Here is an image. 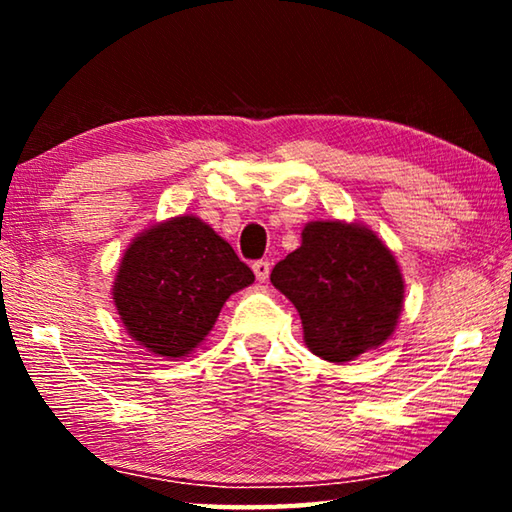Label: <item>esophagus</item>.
<instances>
[{"label":"esophagus","instance_id":"esophagus-1","mask_svg":"<svg viewBox=\"0 0 512 512\" xmlns=\"http://www.w3.org/2000/svg\"><path fill=\"white\" fill-rule=\"evenodd\" d=\"M253 271H255V277L259 282H266L268 273H271V262H268V259H257V262L253 264Z\"/></svg>","mask_w":512,"mask_h":512}]
</instances>
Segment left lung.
Instances as JSON below:
<instances>
[{"label": "left lung", "mask_w": 512, "mask_h": 512, "mask_svg": "<svg viewBox=\"0 0 512 512\" xmlns=\"http://www.w3.org/2000/svg\"><path fill=\"white\" fill-rule=\"evenodd\" d=\"M271 282L298 309L307 348L334 363L384 343L404 300L391 250L368 228L341 221L309 223Z\"/></svg>", "instance_id": "obj_1"}]
</instances>
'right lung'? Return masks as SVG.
<instances>
[{"mask_svg": "<svg viewBox=\"0 0 512 512\" xmlns=\"http://www.w3.org/2000/svg\"><path fill=\"white\" fill-rule=\"evenodd\" d=\"M253 280V271L210 225L176 216L128 246L112 296L135 341L178 359L210 334L223 302Z\"/></svg>", "mask_w": 512, "mask_h": 512, "instance_id": "right-lung-1", "label": "right lung"}]
</instances>
